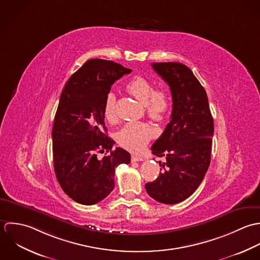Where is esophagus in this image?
I'll return each mask as SVG.
<instances>
[{"instance_id": "esophagus-1", "label": "esophagus", "mask_w": 260, "mask_h": 260, "mask_svg": "<svg viewBox=\"0 0 260 260\" xmlns=\"http://www.w3.org/2000/svg\"><path fill=\"white\" fill-rule=\"evenodd\" d=\"M142 160H144L142 156H137V155L132 156V161H142Z\"/></svg>"}]
</instances>
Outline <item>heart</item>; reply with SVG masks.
<instances>
[{
    "label": "heart",
    "mask_w": 260,
    "mask_h": 260,
    "mask_svg": "<svg viewBox=\"0 0 260 260\" xmlns=\"http://www.w3.org/2000/svg\"><path fill=\"white\" fill-rule=\"evenodd\" d=\"M125 88L128 93L146 105L147 114L152 119H164L171 105L170 96L167 91L161 89L155 91L154 83L142 75L133 77L127 82ZM104 111V116L108 121L112 122L115 120V95L111 92L105 99ZM154 136L155 131L150 124L141 121H129L118 131L116 141L128 151L140 152Z\"/></svg>",
    "instance_id": "b5f03b06"
}]
</instances>
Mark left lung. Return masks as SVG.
Returning a JSON list of instances; mask_svg holds the SVG:
<instances>
[{
    "label": "left lung",
    "instance_id": "1",
    "mask_svg": "<svg viewBox=\"0 0 260 260\" xmlns=\"http://www.w3.org/2000/svg\"><path fill=\"white\" fill-rule=\"evenodd\" d=\"M169 84L173 108L171 120L152 146V153L166 158L164 171L146 184L148 194L159 203L177 204L199 187L211 159L214 133L207 93L192 70L179 62L153 63ZM161 170V169H160Z\"/></svg>",
    "mask_w": 260,
    "mask_h": 260
}]
</instances>
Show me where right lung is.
Returning <instances> with one entry per match:
<instances>
[{
	"label": "right lung",
	"mask_w": 260,
	"mask_h": 260,
	"mask_svg": "<svg viewBox=\"0 0 260 260\" xmlns=\"http://www.w3.org/2000/svg\"><path fill=\"white\" fill-rule=\"evenodd\" d=\"M131 72L112 61L90 59L61 92L52 129L54 171L62 190L79 204L104 200L114 188L115 168L131 161L125 150H112L104 111L111 85ZM100 152L106 155L100 158Z\"/></svg>",
	"instance_id": "right-lung-1"
}]
</instances>
